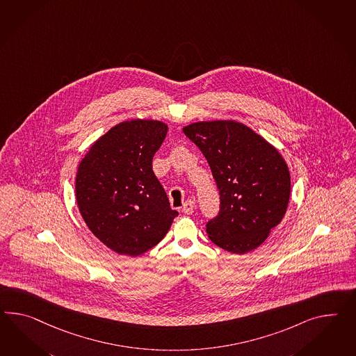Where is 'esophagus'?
<instances>
[{
    "label": "esophagus",
    "mask_w": 356,
    "mask_h": 356,
    "mask_svg": "<svg viewBox=\"0 0 356 356\" xmlns=\"http://www.w3.org/2000/svg\"><path fill=\"white\" fill-rule=\"evenodd\" d=\"M182 210L183 213H186V214H192V213L195 211V204H193V201H186L184 205H183Z\"/></svg>",
    "instance_id": "34e87169"
}]
</instances>
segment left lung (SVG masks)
<instances>
[{
    "mask_svg": "<svg viewBox=\"0 0 356 356\" xmlns=\"http://www.w3.org/2000/svg\"><path fill=\"white\" fill-rule=\"evenodd\" d=\"M183 133L200 148L218 187L220 209L207 223L208 236L231 253L252 252L288 208L291 174L283 156L234 120L193 122Z\"/></svg>",
    "mask_w": 356,
    "mask_h": 356,
    "instance_id": "1",
    "label": "left lung"
}]
</instances>
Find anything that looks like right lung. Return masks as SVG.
I'll return each instance as SVG.
<instances>
[{
	"mask_svg": "<svg viewBox=\"0 0 356 356\" xmlns=\"http://www.w3.org/2000/svg\"><path fill=\"white\" fill-rule=\"evenodd\" d=\"M166 133L163 121H122L95 140L79 165L76 200L82 218L119 254L146 253L178 216L152 170Z\"/></svg>",
	"mask_w": 356,
	"mask_h": 356,
	"instance_id": "add662e5",
	"label": "right lung"
}]
</instances>
